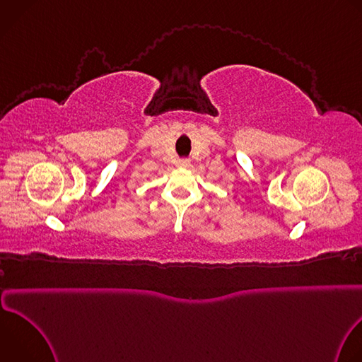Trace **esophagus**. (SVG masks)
I'll return each instance as SVG.
<instances>
[{
    "label": "esophagus",
    "mask_w": 362,
    "mask_h": 362,
    "mask_svg": "<svg viewBox=\"0 0 362 362\" xmlns=\"http://www.w3.org/2000/svg\"><path fill=\"white\" fill-rule=\"evenodd\" d=\"M176 166L177 168H189L190 166V160L189 159H179L176 162Z\"/></svg>",
    "instance_id": "1"
}]
</instances>
